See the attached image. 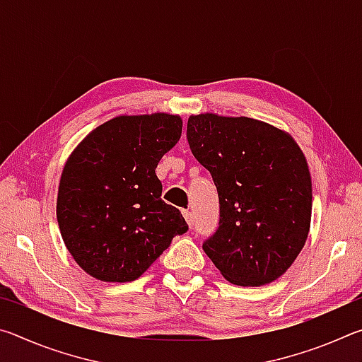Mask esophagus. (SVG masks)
I'll use <instances>...</instances> for the list:
<instances>
[{"label": "esophagus", "mask_w": 362, "mask_h": 362, "mask_svg": "<svg viewBox=\"0 0 362 362\" xmlns=\"http://www.w3.org/2000/svg\"><path fill=\"white\" fill-rule=\"evenodd\" d=\"M182 214H183V217H185V220H187V223H188V226L189 228H192L193 226V222H194V217H193V214L189 212V211H182Z\"/></svg>", "instance_id": "obj_1"}]
</instances>
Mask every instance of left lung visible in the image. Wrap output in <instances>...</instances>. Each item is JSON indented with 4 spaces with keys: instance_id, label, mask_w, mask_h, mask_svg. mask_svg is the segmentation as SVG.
<instances>
[{
    "instance_id": "8db88e82",
    "label": "left lung",
    "mask_w": 362,
    "mask_h": 362,
    "mask_svg": "<svg viewBox=\"0 0 362 362\" xmlns=\"http://www.w3.org/2000/svg\"><path fill=\"white\" fill-rule=\"evenodd\" d=\"M187 139L218 193V228L203 244L207 257L238 286L283 276L308 238L313 201L296 140L268 122L216 113L189 116Z\"/></svg>"
}]
</instances>
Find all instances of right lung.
I'll return each instance as SVG.
<instances>
[{
    "label": "right lung",
    "instance_id": "1",
    "mask_svg": "<svg viewBox=\"0 0 362 362\" xmlns=\"http://www.w3.org/2000/svg\"><path fill=\"white\" fill-rule=\"evenodd\" d=\"M179 115H122L86 136L66 159L57 193L60 235L89 276L129 283L188 230L161 199L155 169L179 142Z\"/></svg>",
    "mask_w": 362,
    "mask_h": 362
}]
</instances>
